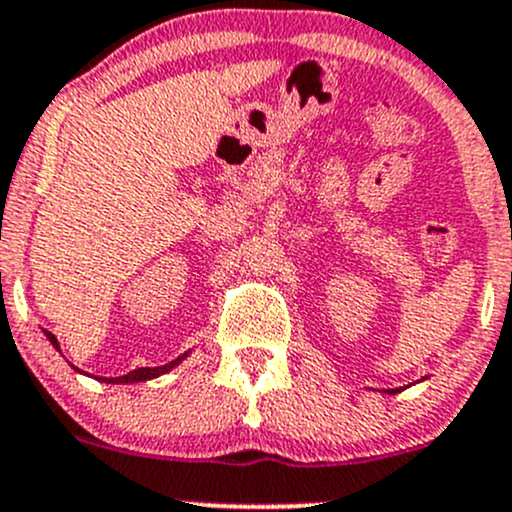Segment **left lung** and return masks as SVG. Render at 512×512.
<instances>
[{
  "label": "left lung",
  "mask_w": 512,
  "mask_h": 512,
  "mask_svg": "<svg viewBox=\"0 0 512 512\" xmlns=\"http://www.w3.org/2000/svg\"><path fill=\"white\" fill-rule=\"evenodd\" d=\"M386 393H390V395H395V393H400V388H393V390H386Z\"/></svg>",
  "instance_id": "obj_1"
}]
</instances>
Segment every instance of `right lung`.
Returning <instances> with one entry per match:
<instances>
[{
    "mask_svg": "<svg viewBox=\"0 0 512 512\" xmlns=\"http://www.w3.org/2000/svg\"><path fill=\"white\" fill-rule=\"evenodd\" d=\"M46 337H48V342H51L53 346H56V349H60V346H58V339H56V334L46 332ZM188 354H190V351H188ZM188 354L178 356V359L170 361V364H166V366H156V368H136V371H129V373H126V376H119V378H102V381H104V383H139V381H151V378H158V376H161V373H168L170 368L178 366L180 361H183L185 356H188Z\"/></svg>",
    "mask_w": 512,
    "mask_h": 512,
    "instance_id": "obj_1",
    "label": "right lung"
}]
</instances>
